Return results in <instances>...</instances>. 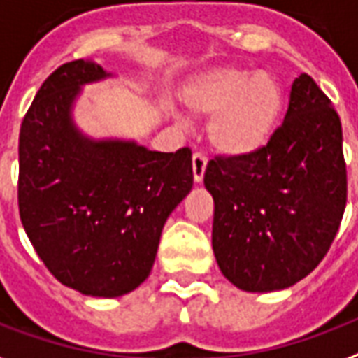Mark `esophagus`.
Returning <instances> with one entry per match:
<instances>
[{
    "mask_svg": "<svg viewBox=\"0 0 358 358\" xmlns=\"http://www.w3.org/2000/svg\"><path fill=\"white\" fill-rule=\"evenodd\" d=\"M206 166H208V158L204 154L196 152L192 156V176H194V182H202L206 173Z\"/></svg>",
    "mask_w": 358,
    "mask_h": 358,
    "instance_id": "obj_1",
    "label": "esophagus"
}]
</instances>
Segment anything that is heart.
<instances>
[{
  "mask_svg": "<svg viewBox=\"0 0 358 358\" xmlns=\"http://www.w3.org/2000/svg\"><path fill=\"white\" fill-rule=\"evenodd\" d=\"M185 104L198 118L211 116V147L231 158H244L271 141L282 116L284 93L268 72L215 69L190 83Z\"/></svg>",
  "mask_w": 358,
  "mask_h": 358,
  "instance_id": "obj_1",
  "label": "heart"
}]
</instances>
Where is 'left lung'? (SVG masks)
Masks as SVG:
<instances>
[{
  "mask_svg": "<svg viewBox=\"0 0 358 358\" xmlns=\"http://www.w3.org/2000/svg\"><path fill=\"white\" fill-rule=\"evenodd\" d=\"M341 143L330 99L311 76L299 74L267 147L208 164L204 185L215 204L211 246L229 282L244 292H276L322 262L345 210Z\"/></svg>",
  "mask_w": 358,
  "mask_h": 358,
  "instance_id": "1",
  "label": "left lung"
}]
</instances>
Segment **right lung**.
Instances as JSON below:
<instances>
[{"label":"right lung","mask_w":358,"mask_h":358,"mask_svg":"<svg viewBox=\"0 0 358 358\" xmlns=\"http://www.w3.org/2000/svg\"><path fill=\"white\" fill-rule=\"evenodd\" d=\"M116 74L95 61L47 78L18 135V211L34 250L64 286L120 297L152 271L162 231L192 189L189 148L91 137L76 124L82 91Z\"/></svg>","instance_id":"add662e5"}]
</instances>
